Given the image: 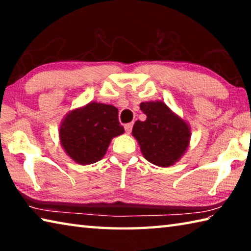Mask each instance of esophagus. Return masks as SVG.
Here are the masks:
<instances>
[{"instance_id": "esophagus-1", "label": "esophagus", "mask_w": 251, "mask_h": 251, "mask_svg": "<svg viewBox=\"0 0 251 251\" xmlns=\"http://www.w3.org/2000/svg\"><path fill=\"white\" fill-rule=\"evenodd\" d=\"M131 128H133V123H128V124L125 125V130L127 134H130Z\"/></svg>"}]
</instances>
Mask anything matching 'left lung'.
<instances>
[{"label": "left lung", "instance_id": "obj_1", "mask_svg": "<svg viewBox=\"0 0 251 251\" xmlns=\"http://www.w3.org/2000/svg\"><path fill=\"white\" fill-rule=\"evenodd\" d=\"M139 106L146 120L136 121L131 134L144 158L159 167L173 166L189 147V124L161 100L143 101Z\"/></svg>", "mask_w": 251, "mask_h": 251}]
</instances>
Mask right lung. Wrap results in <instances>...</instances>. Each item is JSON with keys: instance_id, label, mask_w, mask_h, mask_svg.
I'll return each mask as SVG.
<instances>
[{"instance_id": "1", "label": "right lung", "mask_w": 251, "mask_h": 251, "mask_svg": "<svg viewBox=\"0 0 251 251\" xmlns=\"http://www.w3.org/2000/svg\"><path fill=\"white\" fill-rule=\"evenodd\" d=\"M124 133L115 106L97 101L70 110L58 129L62 148L79 165H91L100 160L112 139Z\"/></svg>"}]
</instances>
